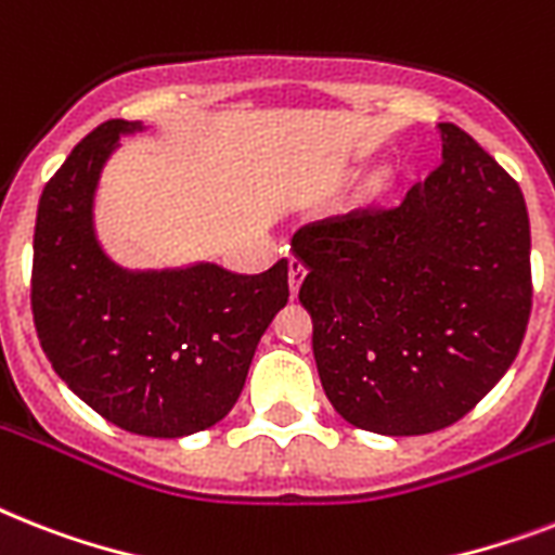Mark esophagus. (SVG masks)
<instances>
[{"instance_id":"obj_1","label":"esophagus","mask_w":555,"mask_h":555,"mask_svg":"<svg viewBox=\"0 0 555 555\" xmlns=\"http://www.w3.org/2000/svg\"><path fill=\"white\" fill-rule=\"evenodd\" d=\"M305 273H308V268L301 264V259H291V264H287V279H291V293L296 296L299 293V285L305 282Z\"/></svg>"}]
</instances>
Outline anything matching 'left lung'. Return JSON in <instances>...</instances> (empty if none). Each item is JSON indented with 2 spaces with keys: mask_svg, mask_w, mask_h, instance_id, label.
Here are the masks:
<instances>
[{
  "mask_svg": "<svg viewBox=\"0 0 555 555\" xmlns=\"http://www.w3.org/2000/svg\"><path fill=\"white\" fill-rule=\"evenodd\" d=\"M441 162L399 205L305 224L319 379L345 422L434 434L493 390L525 339L533 279L519 184L441 121Z\"/></svg>",
  "mask_w": 555,
  "mask_h": 555,
  "instance_id": "8db88e82",
  "label": "left lung"
}]
</instances>
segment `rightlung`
Wrapping results in <instances>:
<instances>
[{
	"label": "right lung",
	"instance_id": "obj_1",
	"mask_svg": "<svg viewBox=\"0 0 555 555\" xmlns=\"http://www.w3.org/2000/svg\"><path fill=\"white\" fill-rule=\"evenodd\" d=\"M90 130L44 184L34 233L30 310L59 379L116 427L179 439L231 413L256 345L285 308L287 259L256 276L216 264L128 273L96 245L90 205L119 133Z\"/></svg>",
	"mask_w": 555,
	"mask_h": 555
}]
</instances>
